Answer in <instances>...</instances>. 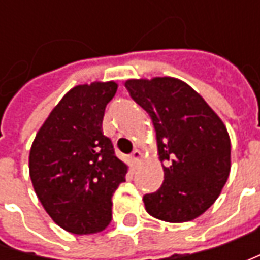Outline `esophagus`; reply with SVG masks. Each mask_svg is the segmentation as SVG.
<instances>
[{"label": "esophagus", "instance_id": "34e87169", "mask_svg": "<svg viewBox=\"0 0 260 260\" xmlns=\"http://www.w3.org/2000/svg\"><path fill=\"white\" fill-rule=\"evenodd\" d=\"M142 157H143V155H142V152H140V150H137V149H136L135 152L132 153V160H133L135 164H137V162H139V160H140Z\"/></svg>", "mask_w": 260, "mask_h": 260}]
</instances>
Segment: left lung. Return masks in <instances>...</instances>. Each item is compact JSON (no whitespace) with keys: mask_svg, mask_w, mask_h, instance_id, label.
Wrapping results in <instances>:
<instances>
[{"mask_svg":"<svg viewBox=\"0 0 260 260\" xmlns=\"http://www.w3.org/2000/svg\"><path fill=\"white\" fill-rule=\"evenodd\" d=\"M130 96L155 125L164 184L143 197L146 211L169 223L207 211L230 174V137L224 123L188 84L176 78L128 79Z\"/></svg>","mask_w":260,"mask_h":260,"instance_id":"8db88e82","label":"left lung"}]
</instances>
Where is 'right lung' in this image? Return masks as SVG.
Returning <instances> with one entry per match:
<instances>
[{
    "label": "right lung",
    "instance_id": "add662e5",
    "mask_svg": "<svg viewBox=\"0 0 260 260\" xmlns=\"http://www.w3.org/2000/svg\"><path fill=\"white\" fill-rule=\"evenodd\" d=\"M117 84L72 88L37 132L28 169L37 198L56 224L74 235L103 232L111 221V198L127 165L103 133L107 104Z\"/></svg>",
    "mask_w": 260,
    "mask_h": 260
}]
</instances>
